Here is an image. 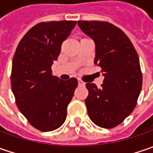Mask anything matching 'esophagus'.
Returning <instances> with one entry per match:
<instances>
[{"label":"esophagus","mask_w":153,"mask_h":153,"mask_svg":"<svg viewBox=\"0 0 153 153\" xmlns=\"http://www.w3.org/2000/svg\"><path fill=\"white\" fill-rule=\"evenodd\" d=\"M78 85L79 86H85V82L82 81V80H81L78 78Z\"/></svg>","instance_id":"obj_1"}]
</instances>
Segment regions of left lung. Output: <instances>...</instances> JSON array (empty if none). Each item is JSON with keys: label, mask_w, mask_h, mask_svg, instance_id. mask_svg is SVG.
<instances>
[{"label": "left lung", "mask_w": 153, "mask_h": 153, "mask_svg": "<svg viewBox=\"0 0 153 153\" xmlns=\"http://www.w3.org/2000/svg\"><path fill=\"white\" fill-rule=\"evenodd\" d=\"M95 43L94 64L105 76L100 88L87 83L85 104L92 122L104 128L120 124L134 109L142 87L138 54L122 30L104 21H78Z\"/></svg>", "instance_id": "1"}]
</instances>
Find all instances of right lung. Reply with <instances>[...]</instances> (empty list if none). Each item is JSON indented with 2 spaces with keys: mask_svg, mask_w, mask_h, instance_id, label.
<instances>
[{
  "mask_svg": "<svg viewBox=\"0 0 153 153\" xmlns=\"http://www.w3.org/2000/svg\"><path fill=\"white\" fill-rule=\"evenodd\" d=\"M76 25V21L39 23L21 39L13 56L11 85L17 106L33 127L43 132L65 123L77 87L76 78L62 81L52 75L51 69Z\"/></svg>",
  "mask_w": 153,
  "mask_h": 153,
  "instance_id": "obj_1",
  "label": "right lung"
}]
</instances>
